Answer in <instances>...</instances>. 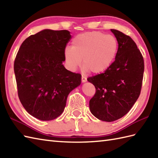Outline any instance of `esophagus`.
I'll list each match as a JSON object with an SVG mask.
<instances>
[{"instance_id":"obj_1","label":"esophagus","mask_w":158,"mask_h":158,"mask_svg":"<svg viewBox=\"0 0 158 158\" xmlns=\"http://www.w3.org/2000/svg\"><path fill=\"white\" fill-rule=\"evenodd\" d=\"M81 81H82L83 83H85V82L87 81V78H86L85 77L82 75V77H81Z\"/></svg>"}]
</instances>
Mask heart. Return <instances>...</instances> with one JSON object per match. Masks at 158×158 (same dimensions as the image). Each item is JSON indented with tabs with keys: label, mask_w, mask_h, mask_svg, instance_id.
I'll return each mask as SVG.
<instances>
[{
	"label": "heart",
	"mask_w": 158,
	"mask_h": 158,
	"mask_svg": "<svg viewBox=\"0 0 158 158\" xmlns=\"http://www.w3.org/2000/svg\"><path fill=\"white\" fill-rule=\"evenodd\" d=\"M119 44L111 35L92 31L81 33L73 39L71 47H66L64 56L67 69L74 71L81 64L93 73L108 69L115 60Z\"/></svg>",
	"instance_id": "heart-1"
}]
</instances>
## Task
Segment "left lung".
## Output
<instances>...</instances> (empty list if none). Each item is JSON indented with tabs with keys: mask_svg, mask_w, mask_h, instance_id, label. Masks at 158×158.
Here are the masks:
<instances>
[{
	"mask_svg": "<svg viewBox=\"0 0 158 158\" xmlns=\"http://www.w3.org/2000/svg\"><path fill=\"white\" fill-rule=\"evenodd\" d=\"M118 41L115 61L101 74L88 78L96 93L89 100L90 111L96 118L113 122L129 112L141 90L144 60L129 36L110 29Z\"/></svg>",
	"mask_w": 158,
	"mask_h": 158,
	"instance_id": "left-lung-1",
	"label": "left lung"
}]
</instances>
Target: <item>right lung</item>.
Instances as JSON below:
<instances>
[{
	"mask_svg": "<svg viewBox=\"0 0 158 158\" xmlns=\"http://www.w3.org/2000/svg\"><path fill=\"white\" fill-rule=\"evenodd\" d=\"M71 39L66 30L45 29L25 39L14 62L20 102L30 115L42 121L57 118L69 93L81 83V75L62 64Z\"/></svg>",
	"mask_w": 158,
	"mask_h": 158,
	"instance_id": "1",
	"label": "right lung"
}]
</instances>
